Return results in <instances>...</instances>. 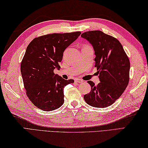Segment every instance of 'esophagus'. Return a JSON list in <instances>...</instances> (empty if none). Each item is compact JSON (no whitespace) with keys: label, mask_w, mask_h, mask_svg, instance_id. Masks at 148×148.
Here are the masks:
<instances>
[{"label":"esophagus","mask_w":148,"mask_h":148,"mask_svg":"<svg viewBox=\"0 0 148 148\" xmlns=\"http://www.w3.org/2000/svg\"><path fill=\"white\" fill-rule=\"evenodd\" d=\"M75 82H77V83H80H80H82L83 82V80H81V79H75Z\"/></svg>","instance_id":"34e87169"}]
</instances>
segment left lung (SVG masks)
I'll list each match as a JSON object with an SVG mask.
<instances>
[{
	"instance_id": "8db88e82",
	"label": "left lung",
	"mask_w": 148,
	"mask_h": 148,
	"mask_svg": "<svg viewBox=\"0 0 148 148\" xmlns=\"http://www.w3.org/2000/svg\"><path fill=\"white\" fill-rule=\"evenodd\" d=\"M81 37L92 45L95 51V66L98 70L99 84L87 82L91 91L84 95L86 103L94 107L105 108L113 104L127 86L130 62L118 39L101 31L84 32Z\"/></svg>"
}]
</instances>
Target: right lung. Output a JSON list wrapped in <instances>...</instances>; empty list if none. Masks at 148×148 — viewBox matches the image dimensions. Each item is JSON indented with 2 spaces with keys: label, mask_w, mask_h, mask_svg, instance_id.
<instances>
[{
  "label": "right lung",
  "mask_w": 148,
  "mask_h": 148,
  "mask_svg": "<svg viewBox=\"0 0 148 148\" xmlns=\"http://www.w3.org/2000/svg\"><path fill=\"white\" fill-rule=\"evenodd\" d=\"M77 31L53 33L34 38L27 47L21 64L26 95L34 105L44 111L58 109L64 102V87L74 82L54 73L68 46L80 35Z\"/></svg>",
  "instance_id": "obj_1"
}]
</instances>
